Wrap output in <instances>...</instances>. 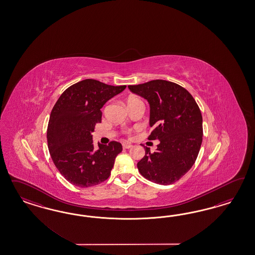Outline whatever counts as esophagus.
<instances>
[{"mask_svg":"<svg viewBox=\"0 0 255 255\" xmlns=\"http://www.w3.org/2000/svg\"><path fill=\"white\" fill-rule=\"evenodd\" d=\"M123 147H124V148H131V147H132V145L124 143V145H123Z\"/></svg>","mask_w":255,"mask_h":255,"instance_id":"obj_1","label":"esophagus"}]
</instances>
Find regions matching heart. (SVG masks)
<instances>
[{
  "mask_svg": "<svg viewBox=\"0 0 255 255\" xmlns=\"http://www.w3.org/2000/svg\"><path fill=\"white\" fill-rule=\"evenodd\" d=\"M133 100H137V98H135V97H131V98H130L129 100H128V102H130V101H133Z\"/></svg>",
  "mask_w": 255,
  "mask_h": 255,
  "instance_id": "obj_1",
  "label": "heart"
}]
</instances>
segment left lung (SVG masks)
Returning <instances> with one entry per match:
<instances>
[{
    "instance_id": "obj_1",
    "label": "left lung",
    "mask_w": 255,
    "mask_h": 255,
    "mask_svg": "<svg viewBox=\"0 0 255 255\" xmlns=\"http://www.w3.org/2000/svg\"><path fill=\"white\" fill-rule=\"evenodd\" d=\"M149 104V140L160 141L153 153L145 147L137 162L148 180L169 185L182 178L198 156L203 140V119L192 94L183 87L162 79L128 86Z\"/></svg>"
}]
</instances>
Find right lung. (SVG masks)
Wrapping results in <instances>:
<instances>
[{
    "label": "right lung",
    "instance_id": "obj_1",
    "mask_svg": "<svg viewBox=\"0 0 255 255\" xmlns=\"http://www.w3.org/2000/svg\"><path fill=\"white\" fill-rule=\"evenodd\" d=\"M125 88L85 79L66 89L52 108L46 131L48 150L57 169L73 185L91 187L109 178L123 146L111 141L95 148L92 132L101 123V108Z\"/></svg>",
    "mask_w": 255,
    "mask_h": 255
}]
</instances>
